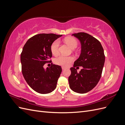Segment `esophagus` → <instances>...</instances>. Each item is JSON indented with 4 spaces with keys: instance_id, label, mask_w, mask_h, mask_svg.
I'll return each instance as SVG.
<instances>
[{
    "instance_id": "34e87169",
    "label": "esophagus",
    "mask_w": 125,
    "mask_h": 125,
    "mask_svg": "<svg viewBox=\"0 0 125 125\" xmlns=\"http://www.w3.org/2000/svg\"><path fill=\"white\" fill-rule=\"evenodd\" d=\"M62 70H65V69H66V67H62Z\"/></svg>"
}]
</instances>
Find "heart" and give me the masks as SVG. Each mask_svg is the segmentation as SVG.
<instances>
[{"mask_svg": "<svg viewBox=\"0 0 125 125\" xmlns=\"http://www.w3.org/2000/svg\"><path fill=\"white\" fill-rule=\"evenodd\" d=\"M65 42L72 49H75L78 46L77 41L73 38L67 37L65 39ZM59 46V41L55 40L51 45V51L52 53L56 55L58 53V47ZM73 58L71 56H65L60 55L55 59V62L58 65L62 66H68L73 61Z\"/></svg>", "mask_w": 125, "mask_h": 125, "instance_id": "1", "label": "heart"}]
</instances>
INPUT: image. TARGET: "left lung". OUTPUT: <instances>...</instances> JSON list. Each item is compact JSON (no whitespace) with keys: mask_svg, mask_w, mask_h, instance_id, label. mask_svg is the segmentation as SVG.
<instances>
[{"mask_svg":"<svg viewBox=\"0 0 125 125\" xmlns=\"http://www.w3.org/2000/svg\"><path fill=\"white\" fill-rule=\"evenodd\" d=\"M80 41L81 54L71 67L68 81L70 88L78 93H85L95 87L101 77L105 62L103 48L100 42L88 33L79 32L72 34ZM82 66L78 73L75 67Z\"/></svg>","mask_w":125,"mask_h":125,"instance_id":"obj_1","label":"left lung"}]
</instances>
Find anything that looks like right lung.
I'll list each match as a JSON object with an SVG mask.
<instances>
[{
    "label": "right lung",
    "mask_w": 125,
    "mask_h": 125,
    "mask_svg": "<svg viewBox=\"0 0 125 125\" xmlns=\"http://www.w3.org/2000/svg\"><path fill=\"white\" fill-rule=\"evenodd\" d=\"M62 35L39 34L28 40L21 54L22 73L26 82L37 93L47 94L56 89L62 67L52 65L45 69L44 65L52 57V44Z\"/></svg>",
    "instance_id": "right-lung-1"
}]
</instances>
